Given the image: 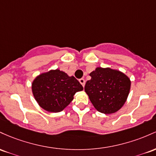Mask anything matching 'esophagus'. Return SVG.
I'll list each match as a JSON object with an SVG mask.
<instances>
[{"mask_svg":"<svg viewBox=\"0 0 156 156\" xmlns=\"http://www.w3.org/2000/svg\"><path fill=\"white\" fill-rule=\"evenodd\" d=\"M79 81H80V84H81L82 85H83V86L84 87L85 86V80H84L83 78H82V79H80V80H79Z\"/></svg>","mask_w":156,"mask_h":156,"instance_id":"esophagus-1","label":"esophagus"}]
</instances>
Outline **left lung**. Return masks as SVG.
Returning <instances> with one entry per match:
<instances>
[{
    "instance_id": "1",
    "label": "left lung",
    "mask_w": 156,
    "mask_h": 156,
    "mask_svg": "<svg viewBox=\"0 0 156 156\" xmlns=\"http://www.w3.org/2000/svg\"><path fill=\"white\" fill-rule=\"evenodd\" d=\"M89 75L91 79L86 82L85 91L96 110L104 114L119 111L130 93V78L111 68L97 67Z\"/></svg>"
}]
</instances>
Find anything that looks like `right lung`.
<instances>
[{
    "label": "right lung",
    "mask_w": 156,
    "mask_h": 156,
    "mask_svg": "<svg viewBox=\"0 0 156 156\" xmlns=\"http://www.w3.org/2000/svg\"><path fill=\"white\" fill-rule=\"evenodd\" d=\"M83 90V87L74 76L59 69L40 73L31 83L37 104L51 113L63 111L73 100L74 94Z\"/></svg>",
    "instance_id": "add662e5"
}]
</instances>
